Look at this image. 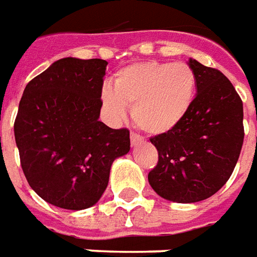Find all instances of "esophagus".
Instances as JSON below:
<instances>
[{
    "label": "esophagus",
    "instance_id": "1",
    "mask_svg": "<svg viewBox=\"0 0 257 257\" xmlns=\"http://www.w3.org/2000/svg\"><path fill=\"white\" fill-rule=\"evenodd\" d=\"M142 142H143V138H142V136H139V135L136 134H131V145H132V147L140 145Z\"/></svg>",
    "mask_w": 257,
    "mask_h": 257
}]
</instances>
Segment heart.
Listing matches in <instances>:
<instances>
[{
	"label": "heart",
	"instance_id": "obj_1",
	"mask_svg": "<svg viewBox=\"0 0 257 257\" xmlns=\"http://www.w3.org/2000/svg\"><path fill=\"white\" fill-rule=\"evenodd\" d=\"M197 74L187 63L147 60L118 70L112 88L101 89V103L112 122L131 106L134 121L147 134H169L183 121L197 93Z\"/></svg>",
	"mask_w": 257,
	"mask_h": 257
}]
</instances>
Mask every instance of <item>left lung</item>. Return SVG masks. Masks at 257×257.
<instances>
[{"mask_svg": "<svg viewBox=\"0 0 257 257\" xmlns=\"http://www.w3.org/2000/svg\"><path fill=\"white\" fill-rule=\"evenodd\" d=\"M197 95L182 122L169 134L151 138L158 164L149 183L160 197L191 204L212 197L235 168L243 142V107L230 79L216 68L190 59Z\"/></svg>", "mask_w": 257, "mask_h": 257, "instance_id": "obj_1", "label": "left lung"}]
</instances>
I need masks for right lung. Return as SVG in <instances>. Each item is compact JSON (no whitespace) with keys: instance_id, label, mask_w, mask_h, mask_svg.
Returning <instances> with one entry per match:
<instances>
[{"instance_id":"obj_1","label":"right lung","mask_w":257,"mask_h":257,"mask_svg":"<svg viewBox=\"0 0 257 257\" xmlns=\"http://www.w3.org/2000/svg\"><path fill=\"white\" fill-rule=\"evenodd\" d=\"M107 62L56 60L26 85L15 121L30 187L58 208L82 210L100 199L114 160L128 154V129L99 121Z\"/></svg>"}]
</instances>
